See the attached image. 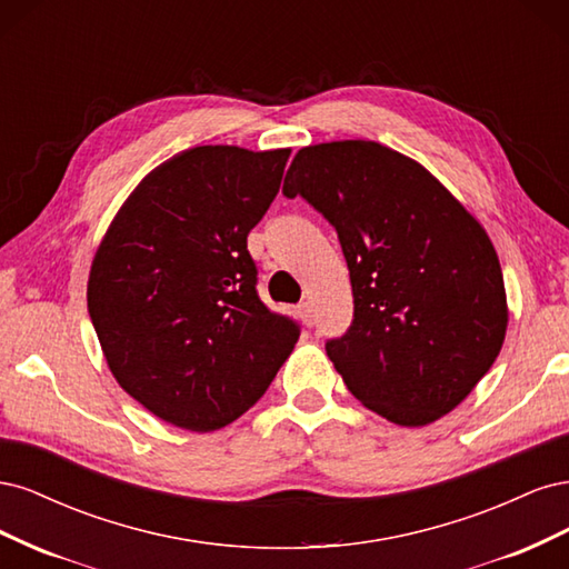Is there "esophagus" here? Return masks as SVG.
<instances>
[{
  "label": "esophagus",
  "instance_id": "obj_1",
  "mask_svg": "<svg viewBox=\"0 0 569 569\" xmlns=\"http://www.w3.org/2000/svg\"><path fill=\"white\" fill-rule=\"evenodd\" d=\"M299 318L303 320L306 327H311V325H313V306L308 303V301L299 303Z\"/></svg>",
  "mask_w": 569,
  "mask_h": 569
}]
</instances>
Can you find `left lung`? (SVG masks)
<instances>
[{
  "mask_svg": "<svg viewBox=\"0 0 569 569\" xmlns=\"http://www.w3.org/2000/svg\"><path fill=\"white\" fill-rule=\"evenodd\" d=\"M282 194L337 230L353 320L325 349L343 385L396 425L453 410L503 347V272L485 228L437 178L366 140L301 149Z\"/></svg>",
  "mask_w": 569,
  "mask_h": 569,
  "instance_id": "8db88e82",
  "label": "left lung"
}]
</instances>
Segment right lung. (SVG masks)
Wrapping results in <instances>:
<instances>
[{
	"label": "right lung",
	"mask_w": 569,
	"mask_h": 569,
	"mask_svg": "<svg viewBox=\"0 0 569 569\" xmlns=\"http://www.w3.org/2000/svg\"><path fill=\"white\" fill-rule=\"evenodd\" d=\"M289 149L192 147L137 184L99 244L88 311L134 401L192 432L247 412L301 325L258 297L249 232L278 197Z\"/></svg>",
	"instance_id": "1"
}]
</instances>
